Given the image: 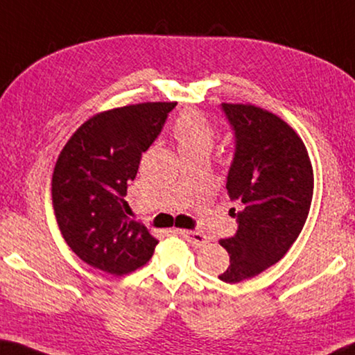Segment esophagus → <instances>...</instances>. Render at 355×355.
I'll return each instance as SVG.
<instances>
[{"instance_id":"1","label":"esophagus","mask_w":355,"mask_h":355,"mask_svg":"<svg viewBox=\"0 0 355 355\" xmlns=\"http://www.w3.org/2000/svg\"><path fill=\"white\" fill-rule=\"evenodd\" d=\"M180 235H182L186 241L194 244L196 248H202V245H205L208 243V238L203 235L200 232H196V230H180L178 232Z\"/></svg>"}]
</instances>
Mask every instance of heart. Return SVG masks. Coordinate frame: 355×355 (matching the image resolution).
I'll list each match as a JSON object with an SVG mask.
<instances>
[{
	"instance_id": "b5f03b06",
	"label": "heart",
	"mask_w": 355,
	"mask_h": 355,
	"mask_svg": "<svg viewBox=\"0 0 355 355\" xmlns=\"http://www.w3.org/2000/svg\"><path fill=\"white\" fill-rule=\"evenodd\" d=\"M173 137L180 153L199 152L209 155L214 146L216 130L207 117L197 111H186L173 125Z\"/></svg>"
}]
</instances>
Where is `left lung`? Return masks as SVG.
<instances>
[{
  "label": "left lung",
  "mask_w": 355,
  "mask_h": 355,
  "mask_svg": "<svg viewBox=\"0 0 355 355\" xmlns=\"http://www.w3.org/2000/svg\"><path fill=\"white\" fill-rule=\"evenodd\" d=\"M235 137L225 188L239 211L236 233L220 239L230 255L222 282L255 277L284 257L307 220L313 169L304 142L272 112L252 105L222 103Z\"/></svg>",
  "instance_id": "8db88e82"
}]
</instances>
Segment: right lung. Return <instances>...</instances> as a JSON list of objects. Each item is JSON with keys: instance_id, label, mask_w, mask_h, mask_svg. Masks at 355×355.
<instances>
[{"instance_id": "right-lung-1", "label": "right lung", "mask_w": 355, "mask_h": 355, "mask_svg": "<svg viewBox=\"0 0 355 355\" xmlns=\"http://www.w3.org/2000/svg\"><path fill=\"white\" fill-rule=\"evenodd\" d=\"M177 103H139L100 112L65 144L51 180L53 207L69 248L100 271L123 275L152 258L158 239L130 219L123 197L142 153Z\"/></svg>"}]
</instances>
